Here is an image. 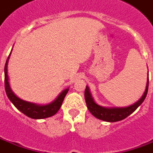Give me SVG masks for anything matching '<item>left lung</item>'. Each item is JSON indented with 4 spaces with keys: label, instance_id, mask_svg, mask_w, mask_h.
I'll return each instance as SVG.
<instances>
[{
    "label": "left lung",
    "instance_id": "obj_1",
    "mask_svg": "<svg viewBox=\"0 0 153 153\" xmlns=\"http://www.w3.org/2000/svg\"><path fill=\"white\" fill-rule=\"evenodd\" d=\"M148 90H149V74H148V81H147L145 91L143 92V96L137 102L127 107H121V108L120 107H103V106L97 105V103L95 102L93 97L91 96L90 89L88 86H86L84 96H85L86 104L88 106V110L91 112V114L94 117L102 121L108 122V123H115V122L125 119L126 117H127L130 114H132L145 100L146 96L148 94Z\"/></svg>",
    "mask_w": 153,
    "mask_h": 153
}]
</instances>
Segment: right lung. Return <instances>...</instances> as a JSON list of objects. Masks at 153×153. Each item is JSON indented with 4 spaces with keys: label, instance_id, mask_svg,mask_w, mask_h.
I'll return each mask as SVG.
<instances>
[{
    "label": "right lung",
    "instance_id": "obj_1",
    "mask_svg": "<svg viewBox=\"0 0 153 153\" xmlns=\"http://www.w3.org/2000/svg\"><path fill=\"white\" fill-rule=\"evenodd\" d=\"M10 54H11V52L8 56L6 62H5V65H4V88H5V92H6L8 98L10 100V101L13 103V105L19 111H21L22 114H24L25 115H27L30 118L43 119V118L53 116L61 108L65 95L69 91V88L63 90L53 102L47 104V105H38L36 103L29 102V101H26V100L20 99L12 91V89L10 88V82H9L7 65Z\"/></svg>",
    "mask_w": 153,
    "mask_h": 153
}]
</instances>
